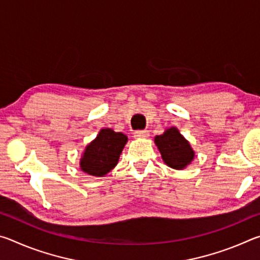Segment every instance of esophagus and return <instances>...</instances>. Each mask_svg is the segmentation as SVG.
I'll return each instance as SVG.
<instances>
[{
	"mask_svg": "<svg viewBox=\"0 0 260 260\" xmlns=\"http://www.w3.org/2000/svg\"><path fill=\"white\" fill-rule=\"evenodd\" d=\"M149 132L148 131H136L134 133V136L136 139H147L149 138Z\"/></svg>",
	"mask_w": 260,
	"mask_h": 260,
	"instance_id": "34e87169",
	"label": "esophagus"
}]
</instances>
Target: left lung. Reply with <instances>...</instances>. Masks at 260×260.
<instances>
[{
	"label": "left lung",
	"mask_w": 260,
	"mask_h": 260,
	"mask_svg": "<svg viewBox=\"0 0 260 260\" xmlns=\"http://www.w3.org/2000/svg\"><path fill=\"white\" fill-rule=\"evenodd\" d=\"M155 144L160 152L162 161L171 169H186L195 158V151L190 143L180 134L177 127H170L162 134L155 136Z\"/></svg>",
	"instance_id": "8db88e82"
}]
</instances>
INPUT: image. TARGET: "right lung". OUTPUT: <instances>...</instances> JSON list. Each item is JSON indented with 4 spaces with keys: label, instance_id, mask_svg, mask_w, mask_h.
<instances>
[{
    "label": "right lung",
    "instance_id": "1",
    "mask_svg": "<svg viewBox=\"0 0 260 260\" xmlns=\"http://www.w3.org/2000/svg\"><path fill=\"white\" fill-rule=\"evenodd\" d=\"M128 138L112 128H102L86 146L80 158V170L93 177H104L117 166Z\"/></svg>",
    "mask_w": 260,
    "mask_h": 260
}]
</instances>
